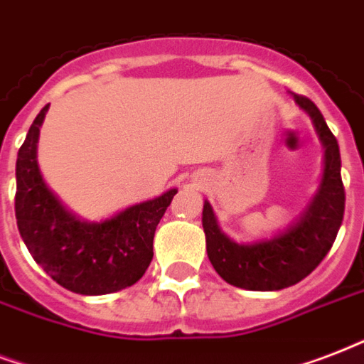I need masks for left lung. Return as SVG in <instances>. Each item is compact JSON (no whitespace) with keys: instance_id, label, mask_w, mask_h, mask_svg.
<instances>
[{"instance_id":"1","label":"left lung","mask_w":364,"mask_h":364,"mask_svg":"<svg viewBox=\"0 0 364 364\" xmlns=\"http://www.w3.org/2000/svg\"><path fill=\"white\" fill-rule=\"evenodd\" d=\"M306 109L325 144V176L319 193L300 222L269 241L237 245L220 232L213 208L203 207V230L207 255L214 269L226 283L247 290H281L300 283L319 266L342 226L346 190L340 174V148L325 117L308 97L294 95Z\"/></svg>"}]
</instances>
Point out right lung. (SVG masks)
Here are the masks:
<instances>
[{"instance_id": "1", "label": "right lung", "mask_w": 364, "mask_h": 364, "mask_svg": "<svg viewBox=\"0 0 364 364\" xmlns=\"http://www.w3.org/2000/svg\"><path fill=\"white\" fill-rule=\"evenodd\" d=\"M45 106L16 157V226L30 255L50 279L77 294H109L142 277L154 258V233L176 196L168 190L100 224L77 220L45 186L36 144Z\"/></svg>"}]
</instances>
